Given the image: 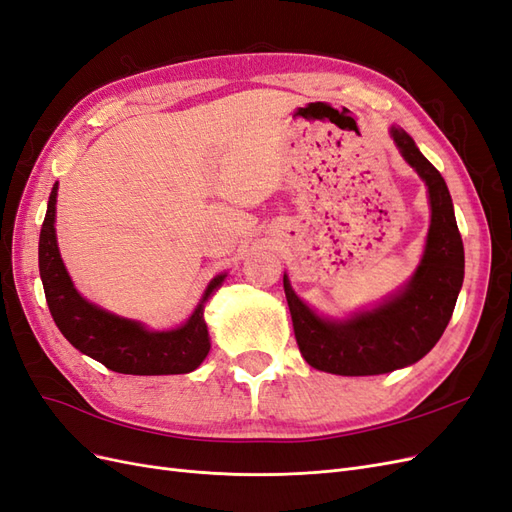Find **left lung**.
<instances>
[{
  "instance_id": "left-lung-1",
  "label": "left lung",
  "mask_w": 512,
  "mask_h": 512,
  "mask_svg": "<svg viewBox=\"0 0 512 512\" xmlns=\"http://www.w3.org/2000/svg\"><path fill=\"white\" fill-rule=\"evenodd\" d=\"M390 137L427 184L431 225L425 253L403 289L375 309L347 319L319 317L294 294L287 274L283 276L300 354L317 371L382 375L410 367L440 341L455 311L465 257L448 186L403 128L392 126Z\"/></svg>"
}]
</instances>
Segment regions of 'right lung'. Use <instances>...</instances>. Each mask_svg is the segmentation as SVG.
I'll use <instances>...</instances> for the list:
<instances>
[{
    "mask_svg": "<svg viewBox=\"0 0 512 512\" xmlns=\"http://www.w3.org/2000/svg\"><path fill=\"white\" fill-rule=\"evenodd\" d=\"M55 201L57 184L51 191L45 223L40 229L38 266L55 326L70 345L105 364L107 369L124 375H178L195 371L210 352L203 304L223 285L227 274L214 276L186 324L173 330H148L139 321L113 315L87 302L72 285L57 248Z\"/></svg>",
    "mask_w": 512,
    "mask_h": 512,
    "instance_id": "obj_1",
    "label": "right lung"
}]
</instances>
